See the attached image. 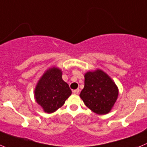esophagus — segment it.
<instances>
[{
    "instance_id": "34e87169",
    "label": "esophagus",
    "mask_w": 147,
    "mask_h": 147,
    "mask_svg": "<svg viewBox=\"0 0 147 147\" xmlns=\"http://www.w3.org/2000/svg\"><path fill=\"white\" fill-rule=\"evenodd\" d=\"M79 92H80V89H79V88H78V89L73 90V91H72V92H73L74 94H78L79 93Z\"/></svg>"
}]
</instances>
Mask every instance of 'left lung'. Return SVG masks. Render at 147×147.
<instances>
[{
	"label": "left lung",
	"mask_w": 147,
	"mask_h": 147,
	"mask_svg": "<svg viewBox=\"0 0 147 147\" xmlns=\"http://www.w3.org/2000/svg\"><path fill=\"white\" fill-rule=\"evenodd\" d=\"M84 78V88L80 94L84 104L96 114L109 113L119 95L116 83L101 69L88 71Z\"/></svg>",
	"instance_id": "left-lung-1"
}]
</instances>
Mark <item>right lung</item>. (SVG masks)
Wrapping results in <instances>:
<instances>
[{
  "instance_id": "1",
  "label": "right lung",
  "mask_w": 147,
  "mask_h": 147,
  "mask_svg": "<svg viewBox=\"0 0 147 147\" xmlns=\"http://www.w3.org/2000/svg\"><path fill=\"white\" fill-rule=\"evenodd\" d=\"M72 91L62 79V72L57 67L49 68L41 77L34 90L36 102L47 113L57 111L70 96Z\"/></svg>"
}]
</instances>
